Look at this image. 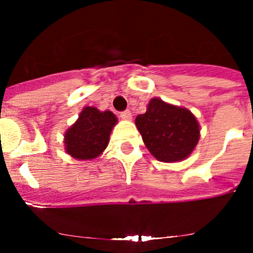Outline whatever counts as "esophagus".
<instances>
[{
  "label": "esophagus",
  "mask_w": 253,
  "mask_h": 253,
  "mask_svg": "<svg viewBox=\"0 0 253 253\" xmlns=\"http://www.w3.org/2000/svg\"><path fill=\"white\" fill-rule=\"evenodd\" d=\"M120 118L124 120H131V113L130 110H125L120 113Z\"/></svg>",
  "instance_id": "obj_1"
}]
</instances>
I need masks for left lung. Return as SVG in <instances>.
Masks as SVG:
<instances>
[{"label": "left lung", "mask_w": 253, "mask_h": 253, "mask_svg": "<svg viewBox=\"0 0 253 253\" xmlns=\"http://www.w3.org/2000/svg\"><path fill=\"white\" fill-rule=\"evenodd\" d=\"M135 124L148 151L162 162L184 160L198 144L200 129L191 111L160 99L149 101Z\"/></svg>", "instance_id": "left-lung-1"}]
</instances>
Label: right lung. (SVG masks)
I'll list each match as a JSON object with an SVG mask.
<instances>
[{
    "label": "right lung",
    "instance_id": "1",
    "mask_svg": "<svg viewBox=\"0 0 253 253\" xmlns=\"http://www.w3.org/2000/svg\"><path fill=\"white\" fill-rule=\"evenodd\" d=\"M116 122V116L111 111L84 107L77 122L66 131L67 153L77 160L96 158L109 144V137Z\"/></svg>",
    "mask_w": 253,
    "mask_h": 253
}]
</instances>
